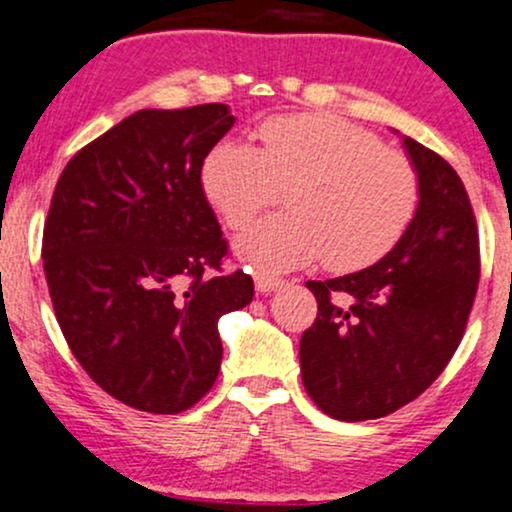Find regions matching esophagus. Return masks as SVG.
<instances>
[{
  "label": "esophagus",
  "mask_w": 512,
  "mask_h": 512,
  "mask_svg": "<svg viewBox=\"0 0 512 512\" xmlns=\"http://www.w3.org/2000/svg\"><path fill=\"white\" fill-rule=\"evenodd\" d=\"M284 286V279H276V276L267 274V272H257L255 274V289L260 293H272L276 289Z\"/></svg>",
  "instance_id": "34e87169"
}]
</instances>
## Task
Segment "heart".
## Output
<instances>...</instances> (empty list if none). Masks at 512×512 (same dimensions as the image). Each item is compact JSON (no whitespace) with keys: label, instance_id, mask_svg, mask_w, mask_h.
<instances>
[{"label":"heart","instance_id":"b5f03b06","mask_svg":"<svg viewBox=\"0 0 512 512\" xmlns=\"http://www.w3.org/2000/svg\"><path fill=\"white\" fill-rule=\"evenodd\" d=\"M257 146L221 139L202 161L204 197L233 231L286 187L291 211L236 240L243 260L289 272L320 257L332 269H363L385 257L414 219L419 178L395 149L342 117L293 113L264 120Z\"/></svg>","mask_w":512,"mask_h":512}]
</instances>
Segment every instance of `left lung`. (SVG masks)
<instances>
[{
    "label": "left lung",
    "mask_w": 512,
    "mask_h": 512,
    "mask_svg": "<svg viewBox=\"0 0 512 512\" xmlns=\"http://www.w3.org/2000/svg\"><path fill=\"white\" fill-rule=\"evenodd\" d=\"M399 134V132H397ZM419 207L399 243L361 272L308 281L317 320L301 337L305 392L339 421L416 399L460 346L479 284V233L460 175L402 137Z\"/></svg>",
    "instance_id": "1"
}]
</instances>
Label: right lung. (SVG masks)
I'll list each match as a JSON object with an SVG mask.
<instances>
[{
  "mask_svg": "<svg viewBox=\"0 0 512 512\" xmlns=\"http://www.w3.org/2000/svg\"><path fill=\"white\" fill-rule=\"evenodd\" d=\"M236 117L223 103L137 110L57 180L43 269L76 361L127 407L180 414L214 385L219 317L252 301L202 190V161Z\"/></svg>",
  "mask_w": 512,
  "mask_h": 512,
  "instance_id": "1",
  "label": "right lung"
}]
</instances>
